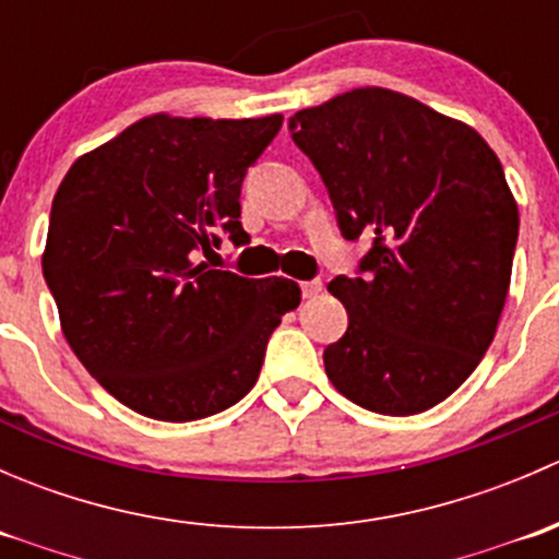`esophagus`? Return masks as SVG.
<instances>
[{"mask_svg": "<svg viewBox=\"0 0 559 559\" xmlns=\"http://www.w3.org/2000/svg\"><path fill=\"white\" fill-rule=\"evenodd\" d=\"M321 289H324V284H321L319 278L306 281V284H302V297H306V300H311V297L321 295Z\"/></svg>", "mask_w": 559, "mask_h": 559, "instance_id": "obj_1", "label": "esophagus"}]
</instances>
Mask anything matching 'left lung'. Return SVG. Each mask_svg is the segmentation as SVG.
I'll list each match as a JSON object with an SVG mask.
<instances>
[{
    "instance_id": "1",
    "label": "left lung",
    "mask_w": 559,
    "mask_h": 559,
    "mask_svg": "<svg viewBox=\"0 0 559 559\" xmlns=\"http://www.w3.org/2000/svg\"><path fill=\"white\" fill-rule=\"evenodd\" d=\"M289 129L343 238L373 235L365 278L326 286L348 311L326 379L376 414H421L476 370L509 297L520 211L503 165L476 129L392 88L337 94Z\"/></svg>"
}]
</instances>
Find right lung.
Instances as JSON below:
<instances>
[{"mask_svg":"<svg viewBox=\"0 0 559 559\" xmlns=\"http://www.w3.org/2000/svg\"><path fill=\"white\" fill-rule=\"evenodd\" d=\"M284 116L134 121L64 175L43 275L61 332L118 403L148 419L194 421L251 392L289 278L207 270L197 253L229 233L246 243L240 186Z\"/></svg>","mask_w":559,"mask_h":559,"instance_id":"add662e5","label":"right lung"}]
</instances>
